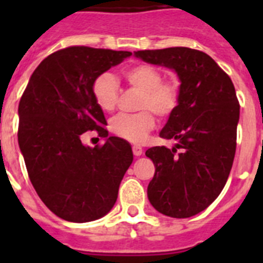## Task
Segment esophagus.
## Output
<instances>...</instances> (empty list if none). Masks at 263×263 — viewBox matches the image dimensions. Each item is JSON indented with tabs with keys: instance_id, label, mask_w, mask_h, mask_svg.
Returning <instances> with one entry per match:
<instances>
[{
	"instance_id": "esophagus-1",
	"label": "esophagus",
	"mask_w": 263,
	"mask_h": 263,
	"mask_svg": "<svg viewBox=\"0 0 263 263\" xmlns=\"http://www.w3.org/2000/svg\"><path fill=\"white\" fill-rule=\"evenodd\" d=\"M132 150H133V154L136 155V157H139V155H142V153H143L142 147H141V146H138V145H134L133 147H132Z\"/></svg>"
}]
</instances>
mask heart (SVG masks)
<instances>
[{
	"instance_id": "heart-1",
	"label": "heart",
	"mask_w": 263,
	"mask_h": 263,
	"mask_svg": "<svg viewBox=\"0 0 263 263\" xmlns=\"http://www.w3.org/2000/svg\"><path fill=\"white\" fill-rule=\"evenodd\" d=\"M130 89L139 92L134 115L121 113L110 122L111 132L132 143H142L155 126V117H171L180 104L182 89L175 79H163V73L152 64H136L124 72ZM95 103L101 110L111 111L117 106L120 85L115 76L105 72L97 76L92 84Z\"/></svg>"
}]
</instances>
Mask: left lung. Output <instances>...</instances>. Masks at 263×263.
Masks as SVG:
<instances>
[{
    "label": "left lung",
    "mask_w": 263,
    "mask_h": 263,
    "mask_svg": "<svg viewBox=\"0 0 263 263\" xmlns=\"http://www.w3.org/2000/svg\"><path fill=\"white\" fill-rule=\"evenodd\" d=\"M134 53L175 69L182 81L180 104L159 134L178 143L146 152L155 166L147 196L158 212L191 217L216 200L231 173L240 118L236 89L227 72L203 51L170 47Z\"/></svg>",
    "instance_id": "obj_1"
}]
</instances>
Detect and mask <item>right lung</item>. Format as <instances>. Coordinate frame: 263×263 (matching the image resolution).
<instances>
[{"instance_id": "add662e5", "label": "right lung", "mask_w": 263, "mask_h": 263, "mask_svg": "<svg viewBox=\"0 0 263 263\" xmlns=\"http://www.w3.org/2000/svg\"><path fill=\"white\" fill-rule=\"evenodd\" d=\"M132 52L71 46L36 67L21 97L18 143L41 200L58 217L93 221L113 208L118 188L133 162L129 143L108 137L92 84ZM95 129L106 138L87 148L81 134Z\"/></svg>"}]
</instances>
